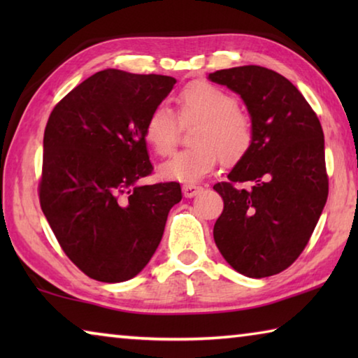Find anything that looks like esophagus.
Segmentation results:
<instances>
[{
  "label": "esophagus",
  "mask_w": 358,
  "mask_h": 358,
  "mask_svg": "<svg viewBox=\"0 0 358 358\" xmlns=\"http://www.w3.org/2000/svg\"><path fill=\"white\" fill-rule=\"evenodd\" d=\"M202 187L201 186H196V185H185L183 186V196L191 199V197H196L199 192H201Z\"/></svg>",
  "instance_id": "esophagus-1"
}]
</instances>
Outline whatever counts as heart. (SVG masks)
Returning <instances> with one entry per match:
<instances>
[{
    "mask_svg": "<svg viewBox=\"0 0 358 358\" xmlns=\"http://www.w3.org/2000/svg\"><path fill=\"white\" fill-rule=\"evenodd\" d=\"M181 123H197L192 148L180 150L159 166L169 181L192 185L213 171L220 157L232 164L243 157L252 143V124L237 108L232 94L208 82L187 83L175 96ZM145 138L157 155H167L178 138V120L171 108L157 106L145 123Z\"/></svg>",
    "mask_w": 358,
    "mask_h": 358,
    "instance_id": "heart-1",
    "label": "heart"
}]
</instances>
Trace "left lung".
Listing matches in <instances>:
<instances>
[{"label":"left lung","mask_w":358,"mask_h":358,"mask_svg":"<svg viewBox=\"0 0 358 358\" xmlns=\"http://www.w3.org/2000/svg\"><path fill=\"white\" fill-rule=\"evenodd\" d=\"M208 80L237 93L252 124L250 150L213 186L224 201L215 243L238 273L276 275L305 250L329 196L322 126L295 85L271 69L238 66Z\"/></svg>","instance_id":"1"}]
</instances>
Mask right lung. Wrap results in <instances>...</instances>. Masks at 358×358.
Masks as SVG:
<instances>
[{
	"label": "right lung",
	"instance_id": "1",
	"mask_svg": "<svg viewBox=\"0 0 358 358\" xmlns=\"http://www.w3.org/2000/svg\"><path fill=\"white\" fill-rule=\"evenodd\" d=\"M173 77L104 69L58 102L44 132L41 208L72 262L101 282L141 273L181 201L175 181L151 173L145 123Z\"/></svg>",
	"mask_w": 358,
	"mask_h": 358
}]
</instances>
